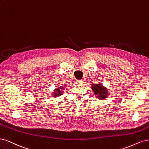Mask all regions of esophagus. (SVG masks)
<instances>
[{
	"instance_id": "obj_1",
	"label": "esophagus",
	"mask_w": 149,
	"mask_h": 149,
	"mask_svg": "<svg viewBox=\"0 0 149 149\" xmlns=\"http://www.w3.org/2000/svg\"><path fill=\"white\" fill-rule=\"evenodd\" d=\"M76 83L77 84H83L84 80H76Z\"/></svg>"
}]
</instances>
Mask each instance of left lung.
Wrapping results in <instances>:
<instances>
[{"label": "left lung", "instance_id": "left-lung-1", "mask_svg": "<svg viewBox=\"0 0 149 149\" xmlns=\"http://www.w3.org/2000/svg\"><path fill=\"white\" fill-rule=\"evenodd\" d=\"M92 88L95 95H97V97L100 100H103L107 97V90L102 87V85L98 84H93Z\"/></svg>", "mask_w": 149, "mask_h": 149}]
</instances>
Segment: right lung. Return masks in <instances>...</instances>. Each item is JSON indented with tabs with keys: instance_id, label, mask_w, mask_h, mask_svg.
Listing matches in <instances>:
<instances>
[{
	"instance_id": "obj_1",
	"label": "right lung",
	"mask_w": 149,
	"mask_h": 149,
	"mask_svg": "<svg viewBox=\"0 0 149 149\" xmlns=\"http://www.w3.org/2000/svg\"><path fill=\"white\" fill-rule=\"evenodd\" d=\"M62 88L61 87L60 88H57L56 90V92L57 93H55V95H54V96H60V95H61V90H61Z\"/></svg>"
}]
</instances>
